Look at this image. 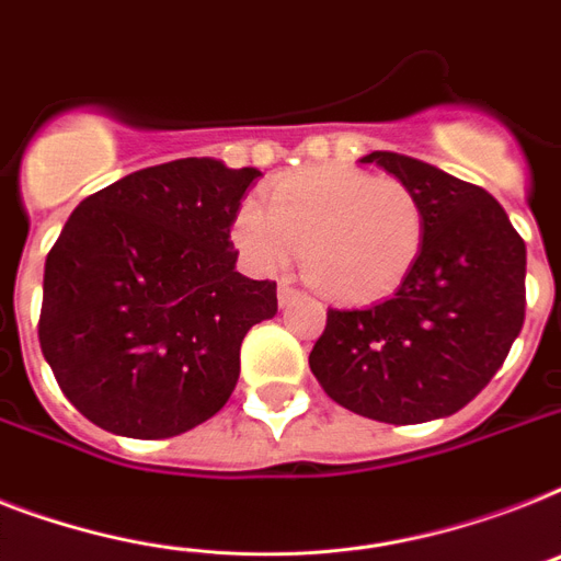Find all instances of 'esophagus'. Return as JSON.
Here are the masks:
<instances>
[{
  "label": "esophagus",
  "instance_id": "obj_1",
  "mask_svg": "<svg viewBox=\"0 0 561 561\" xmlns=\"http://www.w3.org/2000/svg\"><path fill=\"white\" fill-rule=\"evenodd\" d=\"M296 299H299V290H296L288 279L279 282V308H288Z\"/></svg>",
  "mask_w": 561,
  "mask_h": 561
}]
</instances>
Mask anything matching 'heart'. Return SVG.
<instances>
[{
  "label": "heart",
  "mask_w": 561,
  "mask_h": 561,
  "mask_svg": "<svg viewBox=\"0 0 561 561\" xmlns=\"http://www.w3.org/2000/svg\"><path fill=\"white\" fill-rule=\"evenodd\" d=\"M423 236V207L403 181L352 167L282 178L267 209L241 204L233 221L236 244L256 271H282L299 250L305 282L343 305L394 294L417 265Z\"/></svg>",
  "instance_id": "heart-1"
}]
</instances>
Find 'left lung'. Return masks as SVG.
Here are the masks:
<instances>
[{
	"mask_svg": "<svg viewBox=\"0 0 561 561\" xmlns=\"http://www.w3.org/2000/svg\"><path fill=\"white\" fill-rule=\"evenodd\" d=\"M359 163L417 195L426 236L394 296L336 311L311 371L334 403L380 423H423L463 409L502 368L525 322L527 250L493 195L398 152Z\"/></svg>",
	"mask_w": 561,
	"mask_h": 561,
	"instance_id": "8db88e82",
	"label": "left lung"
}]
</instances>
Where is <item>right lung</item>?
I'll list each match as a JSON object with an SVG mask.
<instances>
[{
  "mask_svg": "<svg viewBox=\"0 0 561 561\" xmlns=\"http://www.w3.org/2000/svg\"><path fill=\"white\" fill-rule=\"evenodd\" d=\"M262 175L216 158L147 167L77 204L45 259L39 345L100 430L172 438L225 407L276 282L236 271L230 227Z\"/></svg>",
  "mask_w": 561,
  "mask_h": 561,
  "instance_id": "1",
  "label": "right lung"
}]
</instances>
